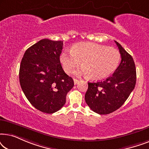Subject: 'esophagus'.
<instances>
[{"instance_id": "esophagus-1", "label": "esophagus", "mask_w": 149, "mask_h": 149, "mask_svg": "<svg viewBox=\"0 0 149 149\" xmlns=\"http://www.w3.org/2000/svg\"><path fill=\"white\" fill-rule=\"evenodd\" d=\"M79 80H78V79H74V85H76V84H77V83H79Z\"/></svg>"}]
</instances>
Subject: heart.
<instances>
[{"instance_id": "b5f03b06", "label": "heart", "mask_w": 149, "mask_h": 149, "mask_svg": "<svg viewBox=\"0 0 149 149\" xmlns=\"http://www.w3.org/2000/svg\"><path fill=\"white\" fill-rule=\"evenodd\" d=\"M121 59L117 49L93 42L77 43L60 56L61 64L66 72H70L82 62L83 66L74 73L90 76L93 80H102L113 74Z\"/></svg>"}]
</instances>
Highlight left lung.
<instances>
[{"label":"left lung","instance_id":"obj_1","mask_svg":"<svg viewBox=\"0 0 149 149\" xmlns=\"http://www.w3.org/2000/svg\"><path fill=\"white\" fill-rule=\"evenodd\" d=\"M115 42L121 56L119 67L111 77L105 80L89 82L85 95L87 104L100 115H107L119 109L134 90L136 83L133 58L119 42Z\"/></svg>","mask_w":149,"mask_h":149}]
</instances>
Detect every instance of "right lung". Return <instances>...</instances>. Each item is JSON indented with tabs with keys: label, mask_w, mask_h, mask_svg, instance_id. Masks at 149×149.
<instances>
[{
	"label": "right lung",
	"mask_w": 149,
	"mask_h": 149,
	"mask_svg": "<svg viewBox=\"0 0 149 149\" xmlns=\"http://www.w3.org/2000/svg\"><path fill=\"white\" fill-rule=\"evenodd\" d=\"M62 40L45 38L24 53L19 68L22 89L30 104L38 111L52 114L62 109L66 95L74 86L60 64Z\"/></svg>",
	"instance_id": "add662e5"
}]
</instances>
